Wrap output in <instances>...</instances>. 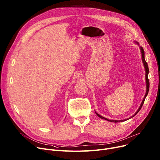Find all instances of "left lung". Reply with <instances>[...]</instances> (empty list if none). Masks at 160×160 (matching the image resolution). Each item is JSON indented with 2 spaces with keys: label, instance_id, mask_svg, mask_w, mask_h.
I'll return each instance as SVG.
<instances>
[{
  "label": "left lung",
  "instance_id": "obj_1",
  "mask_svg": "<svg viewBox=\"0 0 160 160\" xmlns=\"http://www.w3.org/2000/svg\"><path fill=\"white\" fill-rule=\"evenodd\" d=\"M135 43H136V44H137L138 45H139V44H138V42H136V41H135ZM140 49L141 53H142V62H143V66H144L145 70V80H146V86H147L146 87H147V88H146V93H145V97H144V98H143V100H142V103H141V105H140V106L139 109H138L137 110V111L135 112V114H134V115H132L131 117H130V118H127V119H125V120H109V119H108V118H104V117L102 116L101 115H100L99 114H98L97 112H96V114H97V116H98V117H100V118L103 119V120H108V121H109V122H114V123H117V122H122L126 121V120H129V119H130V118H132V117H134V116H135V115H136L138 112H139V111H140V109H142V106H143V104L144 101H145V99L146 97H147V94H148V91H149V86H150V84H149V80H148V72H149V70H148V67L147 63L146 62V61H145V52H144V50H143V48H142V47H141V46H140Z\"/></svg>",
  "mask_w": 160,
  "mask_h": 160
}]
</instances>
